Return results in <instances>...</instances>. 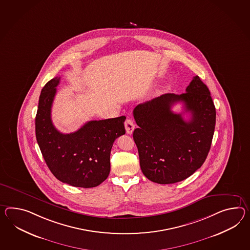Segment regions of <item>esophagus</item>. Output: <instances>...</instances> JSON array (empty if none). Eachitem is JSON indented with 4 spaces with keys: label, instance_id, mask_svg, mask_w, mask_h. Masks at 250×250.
Here are the masks:
<instances>
[{
    "label": "esophagus",
    "instance_id": "34e87169",
    "mask_svg": "<svg viewBox=\"0 0 250 250\" xmlns=\"http://www.w3.org/2000/svg\"><path fill=\"white\" fill-rule=\"evenodd\" d=\"M125 127L127 134H132L134 130V124L133 122V120L130 119V118L126 119V121L125 122Z\"/></svg>",
    "mask_w": 250,
    "mask_h": 250
}]
</instances>
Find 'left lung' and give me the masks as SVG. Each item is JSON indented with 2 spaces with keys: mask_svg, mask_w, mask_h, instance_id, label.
Here are the masks:
<instances>
[{
  "mask_svg": "<svg viewBox=\"0 0 250 250\" xmlns=\"http://www.w3.org/2000/svg\"><path fill=\"white\" fill-rule=\"evenodd\" d=\"M183 102L176 114L172 105ZM189 112L188 122L182 115ZM138 128L133 137L141 170L153 183H179L193 174L207 158L216 124V109L207 85L196 76L181 95L165 94L134 109Z\"/></svg>",
  "mask_w": 250,
  "mask_h": 250,
  "instance_id": "8db88e82",
  "label": "left lung"
}]
</instances>
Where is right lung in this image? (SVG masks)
<instances>
[{
	"label": "right lung",
	"mask_w": 250,
	"mask_h": 250,
	"mask_svg": "<svg viewBox=\"0 0 250 250\" xmlns=\"http://www.w3.org/2000/svg\"><path fill=\"white\" fill-rule=\"evenodd\" d=\"M60 77L42 90L35 118L36 139L52 174L74 187L93 188L110 172V152L117 137L125 134V116L85 123L70 134L59 132L51 121V106Z\"/></svg>",
	"instance_id": "obj_1"
}]
</instances>
